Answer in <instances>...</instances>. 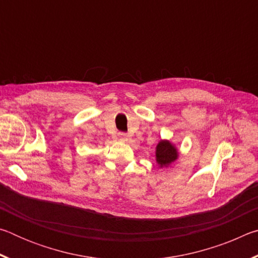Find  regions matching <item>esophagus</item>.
I'll return each instance as SVG.
<instances>
[{"label":"esophagus","instance_id":"34e87169","mask_svg":"<svg viewBox=\"0 0 258 258\" xmlns=\"http://www.w3.org/2000/svg\"><path fill=\"white\" fill-rule=\"evenodd\" d=\"M117 137H118V139L120 140V141H125V140L127 139V135H126V134L123 133V132H119L118 134H117Z\"/></svg>","mask_w":258,"mask_h":258}]
</instances>
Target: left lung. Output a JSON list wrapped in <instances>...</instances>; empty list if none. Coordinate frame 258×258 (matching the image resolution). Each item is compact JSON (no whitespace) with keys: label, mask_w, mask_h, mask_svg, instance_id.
Returning a JSON list of instances; mask_svg holds the SVG:
<instances>
[{"label":"left lung","mask_w":258,"mask_h":258,"mask_svg":"<svg viewBox=\"0 0 258 258\" xmlns=\"http://www.w3.org/2000/svg\"><path fill=\"white\" fill-rule=\"evenodd\" d=\"M177 158V151L168 141H160L157 146L156 159L160 166L173 163Z\"/></svg>","instance_id":"1"}]
</instances>
